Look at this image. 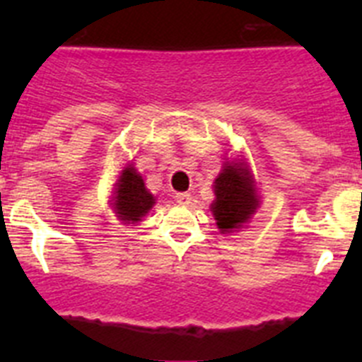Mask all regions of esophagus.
<instances>
[{
  "mask_svg": "<svg viewBox=\"0 0 362 362\" xmlns=\"http://www.w3.org/2000/svg\"><path fill=\"white\" fill-rule=\"evenodd\" d=\"M175 201H177L179 204H190L192 196L188 192H179V194H175Z\"/></svg>",
  "mask_w": 362,
  "mask_h": 362,
  "instance_id": "1",
  "label": "esophagus"
}]
</instances>
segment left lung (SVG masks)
<instances>
[{
    "mask_svg": "<svg viewBox=\"0 0 362 362\" xmlns=\"http://www.w3.org/2000/svg\"><path fill=\"white\" fill-rule=\"evenodd\" d=\"M216 199L210 204L221 233L233 232L248 223L259 206L254 179L245 163L226 161L214 181Z\"/></svg>",
    "mask_w": 362,
    "mask_h": 362,
    "instance_id": "1",
    "label": "left lung"
}]
</instances>
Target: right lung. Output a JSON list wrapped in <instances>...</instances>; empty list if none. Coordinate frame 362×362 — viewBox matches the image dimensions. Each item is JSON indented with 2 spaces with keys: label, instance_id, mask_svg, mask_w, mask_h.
I'll list each match as a JSON object with an SVG mask.
<instances>
[{
  "label": "right lung",
  "instance_id": "add662e5",
  "mask_svg": "<svg viewBox=\"0 0 362 362\" xmlns=\"http://www.w3.org/2000/svg\"><path fill=\"white\" fill-rule=\"evenodd\" d=\"M116 210L124 223H137L150 212L156 199L145 187L141 174L129 165L121 172L116 183Z\"/></svg>",
  "mask_w": 362,
  "mask_h": 362
}]
</instances>
